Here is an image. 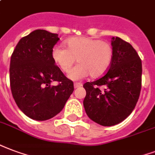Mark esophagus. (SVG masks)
Masks as SVG:
<instances>
[{
	"label": "esophagus",
	"mask_w": 155,
	"mask_h": 155,
	"mask_svg": "<svg viewBox=\"0 0 155 155\" xmlns=\"http://www.w3.org/2000/svg\"><path fill=\"white\" fill-rule=\"evenodd\" d=\"M81 86H82V83H77V82H76V83L74 84V87L75 89H76V88H80V87Z\"/></svg>",
	"instance_id": "obj_1"
}]
</instances>
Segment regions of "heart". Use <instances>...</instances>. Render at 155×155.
<instances>
[{
  "mask_svg": "<svg viewBox=\"0 0 155 155\" xmlns=\"http://www.w3.org/2000/svg\"><path fill=\"white\" fill-rule=\"evenodd\" d=\"M66 49L54 47L51 58L65 73L71 71L75 60L79 63L69 78L77 81L87 77L103 76L109 69L113 61V50L110 43L89 37L71 38L66 42Z\"/></svg>",
  "mask_w": 155,
  "mask_h": 155,
  "instance_id": "heart-1",
  "label": "heart"
}]
</instances>
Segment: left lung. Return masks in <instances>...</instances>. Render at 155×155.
Listing matches in <instances>:
<instances>
[{
	"label": "left lung",
	"mask_w": 155,
	"mask_h": 155,
	"mask_svg": "<svg viewBox=\"0 0 155 155\" xmlns=\"http://www.w3.org/2000/svg\"><path fill=\"white\" fill-rule=\"evenodd\" d=\"M112 47L113 61L107 73L84 84L86 114L104 127L124 121L135 108L141 89L142 64L136 50L118 37L112 38Z\"/></svg>",
	"instance_id": "obj_1"
}]
</instances>
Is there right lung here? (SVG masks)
I'll return each instance as SVG.
<instances>
[{"label": "right lung", "mask_w": 155, "mask_h": 155, "mask_svg": "<svg viewBox=\"0 0 155 155\" xmlns=\"http://www.w3.org/2000/svg\"><path fill=\"white\" fill-rule=\"evenodd\" d=\"M58 34L37 29L19 40L11 55L10 81L17 106L29 118L46 121L61 111L74 84L51 58ZM52 81L59 83L51 86Z\"/></svg>", "instance_id": "add662e5"}]
</instances>
